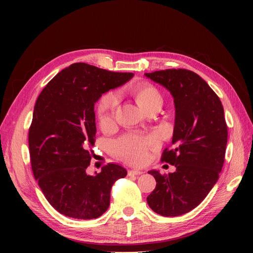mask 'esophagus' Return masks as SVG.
<instances>
[{"mask_svg":"<svg viewBox=\"0 0 253 253\" xmlns=\"http://www.w3.org/2000/svg\"><path fill=\"white\" fill-rule=\"evenodd\" d=\"M143 172L142 171H140V170H129L128 172H127V175L128 176H137V175H140V174H142Z\"/></svg>","mask_w":253,"mask_h":253,"instance_id":"obj_1","label":"esophagus"}]
</instances>
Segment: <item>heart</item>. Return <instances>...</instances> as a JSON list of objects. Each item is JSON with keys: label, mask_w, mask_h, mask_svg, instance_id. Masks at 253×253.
Instances as JSON below:
<instances>
[{"label": "heart", "mask_w": 253, "mask_h": 253, "mask_svg": "<svg viewBox=\"0 0 253 253\" xmlns=\"http://www.w3.org/2000/svg\"><path fill=\"white\" fill-rule=\"evenodd\" d=\"M131 93L136 101L145 111H150L154 106L162 108L164 96L160 89L150 82H137L131 87ZM119 98L117 94L109 91L99 99L96 105L97 118L102 126L113 124L118 108ZM155 144L152 138H145L136 135H126L114 143L115 154L134 165L143 164L148 158L149 150Z\"/></svg>", "instance_id": "heart-1"}]
</instances>
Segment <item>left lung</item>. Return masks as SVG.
<instances>
[{
    "label": "left lung",
    "instance_id": "8db88e82",
    "mask_svg": "<svg viewBox=\"0 0 253 253\" xmlns=\"http://www.w3.org/2000/svg\"><path fill=\"white\" fill-rule=\"evenodd\" d=\"M170 90L175 104L172 144L162 162L176 167L163 175L152 170L156 188L147 197L163 216H178L200 205L215 185L225 162L228 128L218 96L202 77L185 68L144 74Z\"/></svg>",
    "mask_w": 253,
    "mask_h": 253
}]
</instances>
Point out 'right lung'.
Instances as JSON below:
<instances>
[{"label":"right lung","mask_w":253,"mask_h":253,"mask_svg":"<svg viewBox=\"0 0 253 253\" xmlns=\"http://www.w3.org/2000/svg\"><path fill=\"white\" fill-rule=\"evenodd\" d=\"M86 63L55 76L38 97L28 145L36 180L48 203L65 216L91 219L108 210L111 189L127 172L109 164L87 175L96 138L94 106L103 93L133 77Z\"/></svg>","instance_id":"obj_1"}]
</instances>
